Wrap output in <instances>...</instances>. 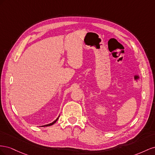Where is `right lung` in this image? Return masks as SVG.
I'll use <instances>...</instances> for the list:
<instances>
[{
    "label": "right lung",
    "mask_w": 155,
    "mask_h": 155,
    "mask_svg": "<svg viewBox=\"0 0 155 155\" xmlns=\"http://www.w3.org/2000/svg\"><path fill=\"white\" fill-rule=\"evenodd\" d=\"M58 117H59V116H58ZM58 118H57L56 119V120H54V121H53L52 123H49V124H47V125H43V126H41V127H47V126H51V125H52L53 124H54V123L57 121V120H58Z\"/></svg>",
    "instance_id": "obj_1"
}]
</instances>
